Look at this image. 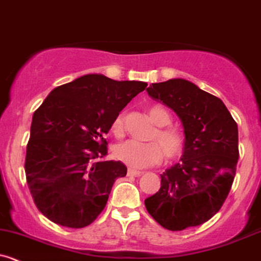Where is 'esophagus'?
Returning <instances> with one entry per match:
<instances>
[{
	"label": "esophagus",
	"instance_id": "1",
	"mask_svg": "<svg viewBox=\"0 0 261 261\" xmlns=\"http://www.w3.org/2000/svg\"><path fill=\"white\" fill-rule=\"evenodd\" d=\"M142 174H144V172L138 171V170H134V169L127 170V176H141Z\"/></svg>",
	"mask_w": 261,
	"mask_h": 261
}]
</instances>
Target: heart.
I'll return each mask as SVG.
<instances>
[{
    "mask_svg": "<svg viewBox=\"0 0 261 261\" xmlns=\"http://www.w3.org/2000/svg\"><path fill=\"white\" fill-rule=\"evenodd\" d=\"M149 116L151 121L159 126L151 136L153 141L139 142L135 140H126L115 145L112 150L116 160L134 169H142L160 163L163 152L166 159L179 158L185 147V138L182 134L169 126L171 123V115L167 110L161 106H153L149 109ZM111 127L115 135H121L125 130L123 112H120L115 117Z\"/></svg>",
    "mask_w": 261,
    "mask_h": 261,
    "instance_id": "1",
    "label": "heart"
}]
</instances>
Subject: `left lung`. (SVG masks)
Here are the masks:
<instances>
[{
    "label": "left lung",
    "instance_id": "1",
    "mask_svg": "<svg viewBox=\"0 0 261 261\" xmlns=\"http://www.w3.org/2000/svg\"><path fill=\"white\" fill-rule=\"evenodd\" d=\"M146 91L180 117L185 134L181 163L161 175L160 190L145 200L146 210L171 231L204 224L223 206L234 181L237 122L220 98L184 79L151 84Z\"/></svg>",
    "mask_w": 261,
    "mask_h": 261
}]
</instances>
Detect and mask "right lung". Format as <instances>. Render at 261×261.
I'll return each mask as SVG.
<instances>
[{"mask_svg":"<svg viewBox=\"0 0 261 261\" xmlns=\"http://www.w3.org/2000/svg\"><path fill=\"white\" fill-rule=\"evenodd\" d=\"M146 86L91 73L54 89L35 111L24 171L37 209L52 223L80 229L105 209L115 180L127 169L103 160V135Z\"/></svg>","mask_w":261,"mask_h":261,"instance_id":"obj_1","label":"right lung"}]
</instances>
